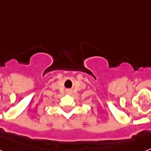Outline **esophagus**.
Masks as SVG:
<instances>
[{"mask_svg":"<svg viewBox=\"0 0 151 151\" xmlns=\"http://www.w3.org/2000/svg\"><path fill=\"white\" fill-rule=\"evenodd\" d=\"M66 92H67L68 93H70L71 90H70V89H68V90H66Z\"/></svg>","mask_w":151,"mask_h":151,"instance_id":"esophagus-1","label":"esophagus"}]
</instances>
